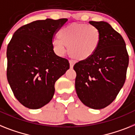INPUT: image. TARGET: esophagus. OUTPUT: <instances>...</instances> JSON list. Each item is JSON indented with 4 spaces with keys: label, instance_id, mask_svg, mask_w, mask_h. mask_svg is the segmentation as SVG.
<instances>
[{
    "label": "esophagus",
    "instance_id": "obj_1",
    "mask_svg": "<svg viewBox=\"0 0 135 135\" xmlns=\"http://www.w3.org/2000/svg\"><path fill=\"white\" fill-rule=\"evenodd\" d=\"M69 64H70V68H71V69H73V65H74V63H73L72 61H69Z\"/></svg>",
    "mask_w": 135,
    "mask_h": 135
}]
</instances>
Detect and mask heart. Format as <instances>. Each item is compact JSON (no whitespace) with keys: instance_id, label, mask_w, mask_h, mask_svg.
I'll list each match as a JSON object with an SVG mask.
<instances>
[{"instance_id":"b5f03b06","label":"heart","mask_w":135,"mask_h":135,"mask_svg":"<svg viewBox=\"0 0 135 135\" xmlns=\"http://www.w3.org/2000/svg\"><path fill=\"white\" fill-rule=\"evenodd\" d=\"M59 39L53 40L55 51L63 54L65 47L69 57L75 61H84L91 57L99 48L101 33L95 26L72 23L59 31Z\"/></svg>"}]
</instances>
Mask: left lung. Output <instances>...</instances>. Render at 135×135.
Returning <instances> with one entry per match:
<instances>
[{
	"instance_id": "obj_1",
	"label": "left lung",
	"mask_w": 135,
	"mask_h": 135,
	"mask_svg": "<svg viewBox=\"0 0 135 135\" xmlns=\"http://www.w3.org/2000/svg\"><path fill=\"white\" fill-rule=\"evenodd\" d=\"M99 29L101 41L92 57L73 66L79 99L93 109H102L115 100L125 83L129 57L124 40L108 22L90 21Z\"/></svg>"
}]
</instances>
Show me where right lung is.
<instances>
[{
	"label": "right lung",
	"instance_id": "add662e5",
	"mask_svg": "<svg viewBox=\"0 0 135 135\" xmlns=\"http://www.w3.org/2000/svg\"><path fill=\"white\" fill-rule=\"evenodd\" d=\"M66 18L36 20L13 33L7 49V77L19 102L38 109L54 97L55 81L69 69L54 53L53 39Z\"/></svg>",
	"mask_w": 135,
	"mask_h": 135
}]
</instances>
